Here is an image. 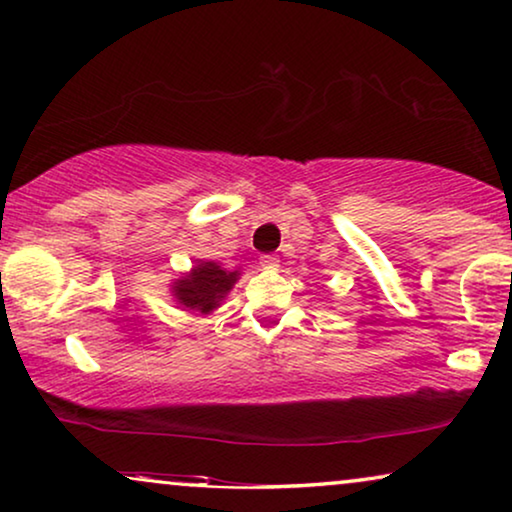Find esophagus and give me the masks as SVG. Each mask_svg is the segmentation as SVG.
Returning a JSON list of instances; mask_svg holds the SVG:
<instances>
[{
  "instance_id": "obj_1",
  "label": "esophagus",
  "mask_w": 512,
  "mask_h": 512,
  "mask_svg": "<svg viewBox=\"0 0 512 512\" xmlns=\"http://www.w3.org/2000/svg\"><path fill=\"white\" fill-rule=\"evenodd\" d=\"M261 265H263L265 270H275L277 265H279V261H277L275 256H261Z\"/></svg>"
}]
</instances>
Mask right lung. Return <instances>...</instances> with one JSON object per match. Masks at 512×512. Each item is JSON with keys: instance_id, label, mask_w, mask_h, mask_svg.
I'll use <instances>...</instances> for the list:
<instances>
[{"instance_id": "right-lung-1", "label": "right lung", "mask_w": 512, "mask_h": 512, "mask_svg": "<svg viewBox=\"0 0 512 512\" xmlns=\"http://www.w3.org/2000/svg\"><path fill=\"white\" fill-rule=\"evenodd\" d=\"M237 279H240V270L230 272L214 261H200L186 277L172 284V296L186 310L209 314L221 305Z\"/></svg>"}]
</instances>
